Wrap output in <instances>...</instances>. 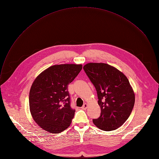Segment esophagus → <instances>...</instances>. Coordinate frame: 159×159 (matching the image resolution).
Listing matches in <instances>:
<instances>
[{
    "label": "esophagus",
    "instance_id": "1",
    "mask_svg": "<svg viewBox=\"0 0 159 159\" xmlns=\"http://www.w3.org/2000/svg\"><path fill=\"white\" fill-rule=\"evenodd\" d=\"M87 107H88V104H86V103H85V104L82 106V109H86L87 108Z\"/></svg>",
    "mask_w": 159,
    "mask_h": 159
}]
</instances>
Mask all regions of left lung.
Segmentation results:
<instances>
[{"instance_id":"8db88e82","label":"left lung","mask_w":159,"mask_h":159,"mask_svg":"<svg viewBox=\"0 0 159 159\" xmlns=\"http://www.w3.org/2000/svg\"><path fill=\"white\" fill-rule=\"evenodd\" d=\"M83 69L96 87L101 110L94 124L103 131L115 130L129 118L134 104V93L125 75L104 63H89Z\"/></svg>"}]
</instances>
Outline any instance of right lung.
I'll return each mask as SVG.
<instances>
[{"instance_id":"1","label":"right lung","mask_w":159,"mask_h":159,"mask_svg":"<svg viewBox=\"0 0 159 159\" xmlns=\"http://www.w3.org/2000/svg\"><path fill=\"white\" fill-rule=\"evenodd\" d=\"M82 69L81 64L55 65L34 80L30 92V109L33 120L44 130L59 133L70 125L75 111L70 107L68 85Z\"/></svg>"}]
</instances>
